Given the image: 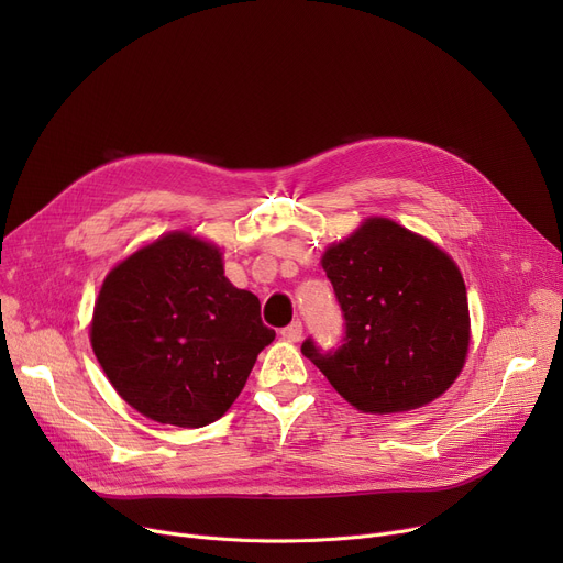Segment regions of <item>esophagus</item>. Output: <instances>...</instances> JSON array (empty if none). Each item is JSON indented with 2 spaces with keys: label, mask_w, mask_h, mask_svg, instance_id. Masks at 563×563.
Instances as JSON below:
<instances>
[{
  "label": "esophagus",
  "mask_w": 563,
  "mask_h": 563,
  "mask_svg": "<svg viewBox=\"0 0 563 563\" xmlns=\"http://www.w3.org/2000/svg\"><path fill=\"white\" fill-rule=\"evenodd\" d=\"M280 335H283L285 340H289V342H299L301 335H303V323H301V321H291L289 327H285V329L280 331Z\"/></svg>",
  "instance_id": "obj_1"
}]
</instances>
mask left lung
Here are the masks:
<instances>
[{
    "instance_id": "1",
    "label": "left lung",
    "mask_w": 563,
    "mask_h": 563,
    "mask_svg": "<svg viewBox=\"0 0 563 563\" xmlns=\"http://www.w3.org/2000/svg\"><path fill=\"white\" fill-rule=\"evenodd\" d=\"M344 319L338 349L301 344L331 386L363 412L420 408L463 369L470 317L454 260L388 219L365 221L321 257Z\"/></svg>"
}]
</instances>
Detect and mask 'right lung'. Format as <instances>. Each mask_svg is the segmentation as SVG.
Segmentation results:
<instances>
[{
    "label": "right lung",
    "instance_id": "obj_1",
    "mask_svg": "<svg viewBox=\"0 0 563 563\" xmlns=\"http://www.w3.org/2000/svg\"><path fill=\"white\" fill-rule=\"evenodd\" d=\"M274 338L255 294L223 276L219 249L187 232L111 269L91 323L115 393L145 418L185 429L223 416Z\"/></svg>",
    "mask_w": 563,
    "mask_h": 563
}]
</instances>
